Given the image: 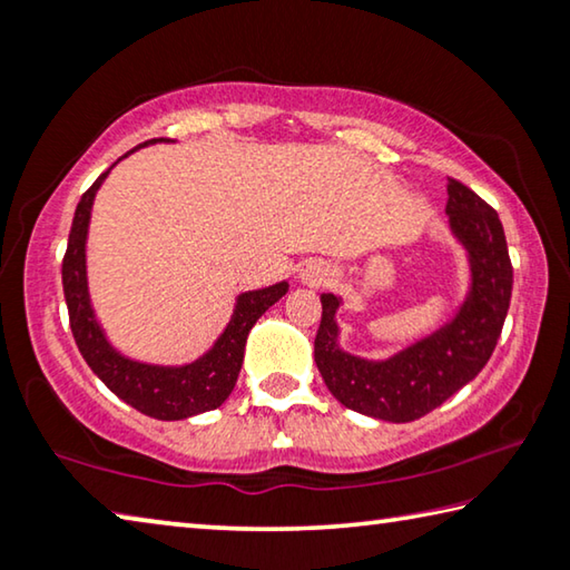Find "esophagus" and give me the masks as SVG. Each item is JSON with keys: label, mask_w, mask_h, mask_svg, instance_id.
Returning a JSON list of instances; mask_svg holds the SVG:
<instances>
[{"label": "esophagus", "mask_w": 570, "mask_h": 570, "mask_svg": "<svg viewBox=\"0 0 570 570\" xmlns=\"http://www.w3.org/2000/svg\"><path fill=\"white\" fill-rule=\"evenodd\" d=\"M298 282L306 286H322L326 282H332V272L324 264L312 262V264H306L302 272H298Z\"/></svg>", "instance_id": "1"}]
</instances>
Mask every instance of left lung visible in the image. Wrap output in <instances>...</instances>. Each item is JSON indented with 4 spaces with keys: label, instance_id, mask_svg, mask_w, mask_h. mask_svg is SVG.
<instances>
[{
    "label": "left lung",
    "instance_id": "1",
    "mask_svg": "<svg viewBox=\"0 0 570 570\" xmlns=\"http://www.w3.org/2000/svg\"><path fill=\"white\" fill-rule=\"evenodd\" d=\"M450 236L465 250L468 292L445 324L382 360L346 352L336 312L342 296L322 294L314 362L344 407L384 422H412L478 377L493 354L513 294L503 224L478 193L448 178Z\"/></svg>",
    "mask_w": 570,
    "mask_h": 570
}]
</instances>
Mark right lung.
Wrapping results in <instances>:
<instances>
[{"mask_svg":"<svg viewBox=\"0 0 570 570\" xmlns=\"http://www.w3.org/2000/svg\"><path fill=\"white\" fill-rule=\"evenodd\" d=\"M156 142L170 140L153 138L132 148L130 153H125L122 158L132 156L135 150L146 146H156ZM122 158L115 160L92 183L90 190L77 204L72 218L70 240H67V254L62 262V288L67 312H70L72 336L82 360L105 382V387L118 394L122 402H128L130 407L156 420H186L193 417V414L216 410L228 400V394L236 387L240 364H244L248 332L288 292V282H276L272 286L238 294L224 332L196 360L183 364H158L135 360V356L120 352L110 342L108 332L102 330L92 304L88 276V236L95 196H98L105 178L110 176V170Z\"/></svg>","mask_w":570,"mask_h":570,"instance_id":"add662e5","label":"right lung"}]
</instances>
